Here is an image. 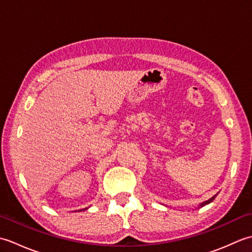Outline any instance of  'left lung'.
<instances>
[{
  "label": "left lung",
  "instance_id": "left-lung-1",
  "mask_svg": "<svg viewBox=\"0 0 252 252\" xmlns=\"http://www.w3.org/2000/svg\"><path fill=\"white\" fill-rule=\"evenodd\" d=\"M217 197V195H215V196H213V197H211L210 198V199H208L207 201H205V202H202L201 203V205H200V207H203V206H206V205H208V203H210V202H212L213 200H215V198Z\"/></svg>",
  "mask_w": 252,
  "mask_h": 252
}]
</instances>
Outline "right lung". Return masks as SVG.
<instances>
[{"instance_id": "obj_1", "label": "right lung", "mask_w": 252, "mask_h": 252, "mask_svg": "<svg viewBox=\"0 0 252 252\" xmlns=\"http://www.w3.org/2000/svg\"><path fill=\"white\" fill-rule=\"evenodd\" d=\"M85 209H87V208H85ZM83 210H84V209H83Z\"/></svg>"}]
</instances>
